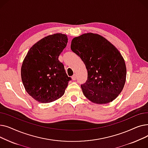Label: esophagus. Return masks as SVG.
I'll list each match as a JSON object with an SVG mask.
<instances>
[{"label":"esophagus","instance_id":"1","mask_svg":"<svg viewBox=\"0 0 148 148\" xmlns=\"http://www.w3.org/2000/svg\"><path fill=\"white\" fill-rule=\"evenodd\" d=\"M76 78H77L76 74H74V75L72 76V80H75Z\"/></svg>","mask_w":148,"mask_h":148}]
</instances>
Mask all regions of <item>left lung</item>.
Instances as JSON below:
<instances>
[{"instance_id": "obj_1", "label": "left lung", "mask_w": 148, "mask_h": 148, "mask_svg": "<svg viewBox=\"0 0 148 148\" xmlns=\"http://www.w3.org/2000/svg\"><path fill=\"white\" fill-rule=\"evenodd\" d=\"M71 49L88 71V80L81 85L84 95L98 104L109 103L117 98L125 83L127 68L116 47L101 35L86 33L73 39Z\"/></svg>"}]
</instances>
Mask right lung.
Wrapping results in <instances>:
<instances>
[{
  "label": "right lung",
  "instance_id": "add662e5",
  "mask_svg": "<svg viewBox=\"0 0 148 148\" xmlns=\"http://www.w3.org/2000/svg\"><path fill=\"white\" fill-rule=\"evenodd\" d=\"M67 43L65 34L47 36L32 45L23 61V84L28 94L39 103H49L60 98L71 80L58 60Z\"/></svg>",
  "mask_w": 148,
  "mask_h": 148
}]
</instances>
